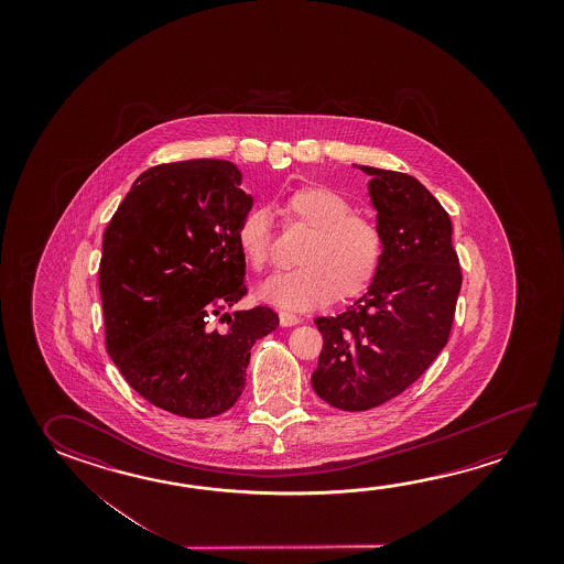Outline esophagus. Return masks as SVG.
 Listing matches in <instances>:
<instances>
[{"label": "esophagus", "instance_id": "obj_1", "mask_svg": "<svg viewBox=\"0 0 564 564\" xmlns=\"http://www.w3.org/2000/svg\"><path fill=\"white\" fill-rule=\"evenodd\" d=\"M279 323L281 326H295L301 323V318L296 314L289 313V311H279Z\"/></svg>", "mask_w": 564, "mask_h": 564}]
</instances>
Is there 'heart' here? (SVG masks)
Here are the masks:
<instances>
[{
  "mask_svg": "<svg viewBox=\"0 0 564 564\" xmlns=\"http://www.w3.org/2000/svg\"><path fill=\"white\" fill-rule=\"evenodd\" d=\"M289 226L311 230L293 271L265 281L259 295L271 305L313 308L333 299L350 301L370 289L383 259V240L376 224L356 216L344 194L328 186L296 188L281 204ZM236 241L248 265L265 269L273 248L271 214L261 206L241 216Z\"/></svg>",
  "mask_w": 564,
  "mask_h": 564,
  "instance_id": "b5f03b06",
  "label": "heart"
}]
</instances>
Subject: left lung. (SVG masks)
<instances>
[{"label":"left lung","mask_w":564,"mask_h":564,"mask_svg":"<svg viewBox=\"0 0 564 564\" xmlns=\"http://www.w3.org/2000/svg\"><path fill=\"white\" fill-rule=\"evenodd\" d=\"M356 166L371 176L383 259L354 305L314 321L324 344L313 389L341 411L381 405L425 373L448 341L462 285L453 223L433 194L415 176Z\"/></svg>","instance_id":"obj_1"}]
</instances>
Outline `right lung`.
<instances>
[{
  "label": "right lung",
  "mask_w": 564,
  "mask_h": 564,
  "mask_svg": "<svg viewBox=\"0 0 564 564\" xmlns=\"http://www.w3.org/2000/svg\"><path fill=\"white\" fill-rule=\"evenodd\" d=\"M230 161L193 159L138 176L104 231L106 348L149 403L186 419L228 411L251 346L273 333L269 306L228 314L248 293L236 230L253 198ZM228 317L229 328L213 323Z\"/></svg>",
  "instance_id": "right-lung-1"
}]
</instances>
